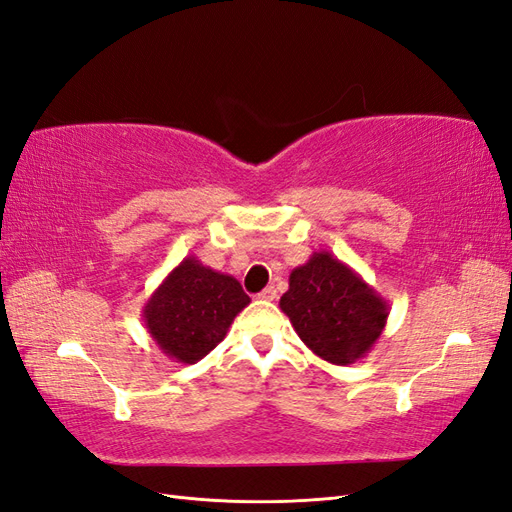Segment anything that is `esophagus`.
Instances as JSON below:
<instances>
[{"label": "esophagus", "mask_w": 512, "mask_h": 512, "mask_svg": "<svg viewBox=\"0 0 512 512\" xmlns=\"http://www.w3.org/2000/svg\"><path fill=\"white\" fill-rule=\"evenodd\" d=\"M257 298H259V300H268V303H270V300L277 298V290H274V287L270 285V287H266V290L261 292Z\"/></svg>", "instance_id": "esophagus-1"}]
</instances>
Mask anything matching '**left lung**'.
Returning a JSON list of instances; mask_svg holds the SVG:
<instances>
[{"label":"left lung","instance_id":"obj_1","mask_svg":"<svg viewBox=\"0 0 512 512\" xmlns=\"http://www.w3.org/2000/svg\"><path fill=\"white\" fill-rule=\"evenodd\" d=\"M279 307L313 355L333 365L368 355L389 316L387 300L329 251L292 270Z\"/></svg>","mask_w":512,"mask_h":512}]
</instances>
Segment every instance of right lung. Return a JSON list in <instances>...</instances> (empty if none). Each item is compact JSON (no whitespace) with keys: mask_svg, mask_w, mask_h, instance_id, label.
<instances>
[{"mask_svg":"<svg viewBox=\"0 0 512 512\" xmlns=\"http://www.w3.org/2000/svg\"><path fill=\"white\" fill-rule=\"evenodd\" d=\"M251 303L238 279L188 255L142 307L144 329L168 359L192 365L225 339L235 316Z\"/></svg>","mask_w":512,"mask_h":512,"instance_id":"right-lung-1","label":"right lung"}]
</instances>
